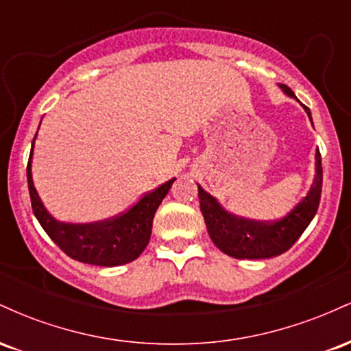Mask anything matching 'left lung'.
I'll return each mask as SVG.
<instances>
[{
	"label": "left lung",
	"instance_id": "left-lung-1",
	"mask_svg": "<svg viewBox=\"0 0 351 351\" xmlns=\"http://www.w3.org/2000/svg\"><path fill=\"white\" fill-rule=\"evenodd\" d=\"M280 87L285 94L295 97L291 87L285 84H280ZM304 108L310 117L308 107L304 106ZM315 160V181L307 196L291 213L277 221H252L229 215L211 195L198 186L201 213L216 247L236 259H267L291 249L302 232L307 229L320 204L322 180H324L320 152H317Z\"/></svg>",
	"mask_w": 351,
	"mask_h": 351
}]
</instances>
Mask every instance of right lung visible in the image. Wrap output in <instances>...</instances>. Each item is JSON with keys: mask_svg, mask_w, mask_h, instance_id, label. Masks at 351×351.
Wrapping results in <instances>:
<instances>
[{"mask_svg": "<svg viewBox=\"0 0 351 351\" xmlns=\"http://www.w3.org/2000/svg\"><path fill=\"white\" fill-rule=\"evenodd\" d=\"M31 156H33V150L29 153V162L26 168L33 213L47 236L67 256L80 263L114 267V265L132 263L143 252L150 241L156 209L162 204L175 178L143 195L130 209L110 219L90 224L59 223L46 211L36 193L33 176H31Z\"/></svg>", "mask_w": 351, "mask_h": 351, "instance_id": "add662e5", "label": "right lung"}]
</instances>
